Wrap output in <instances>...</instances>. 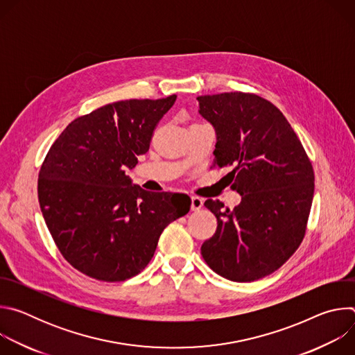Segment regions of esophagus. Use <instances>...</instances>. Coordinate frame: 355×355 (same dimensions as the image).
<instances>
[{
    "instance_id": "1",
    "label": "esophagus",
    "mask_w": 355,
    "mask_h": 355,
    "mask_svg": "<svg viewBox=\"0 0 355 355\" xmlns=\"http://www.w3.org/2000/svg\"><path fill=\"white\" fill-rule=\"evenodd\" d=\"M202 207H204V199L199 196H192L191 198V209L192 211H199Z\"/></svg>"
}]
</instances>
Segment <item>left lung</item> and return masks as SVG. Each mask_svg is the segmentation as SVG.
I'll use <instances>...</instances> for the list:
<instances>
[{
  "mask_svg": "<svg viewBox=\"0 0 355 355\" xmlns=\"http://www.w3.org/2000/svg\"><path fill=\"white\" fill-rule=\"evenodd\" d=\"M199 114L216 132L215 166L241 195L234 209L205 200L216 216L215 234L200 247L207 264L236 282L264 278L305 237L315 191L312 163L282 112L250 92L198 96Z\"/></svg>",
  "mask_w": 355,
  "mask_h": 355,
  "instance_id": "left-lung-1",
  "label": "left lung"
}]
</instances>
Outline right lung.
<instances>
[{"mask_svg": "<svg viewBox=\"0 0 355 355\" xmlns=\"http://www.w3.org/2000/svg\"><path fill=\"white\" fill-rule=\"evenodd\" d=\"M175 99L101 107L69 123L47 151L37 180L40 211L62 256L80 272L105 282L137 275L163 230L189 212L185 195L144 191L125 174Z\"/></svg>", "mask_w": 355, "mask_h": 355, "instance_id": "1", "label": "right lung"}]
</instances>
